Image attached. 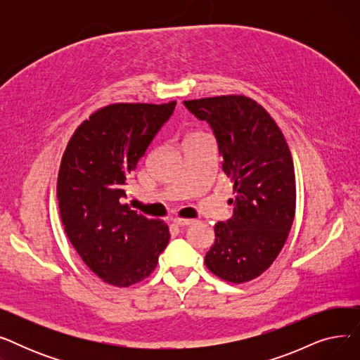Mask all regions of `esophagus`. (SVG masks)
Instances as JSON below:
<instances>
[{"instance_id": "34e87169", "label": "esophagus", "mask_w": 360, "mask_h": 360, "mask_svg": "<svg viewBox=\"0 0 360 360\" xmlns=\"http://www.w3.org/2000/svg\"><path fill=\"white\" fill-rule=\"evenodd\" d=\"M174 223H175L176 226H188V224H191V223H193V220H191V219H181V217H175V219H174Z\"/></svg>"}]
</instances>
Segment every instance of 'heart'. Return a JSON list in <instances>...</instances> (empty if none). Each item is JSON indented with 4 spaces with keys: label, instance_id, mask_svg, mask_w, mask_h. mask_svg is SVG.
I'll use <instances>...</instances> for the list:
<instances>
[{
    "label": "heart",
    "instance_id": "obj_1",
    "mask_svg": "<svg viewBox=\"0 0 360 360\" xmlns=\"http://www.w3.org/2000/svg\"><path fill=\"white\" fill-rule=\"evenodd\" d=\"M200 134H193V136H190V137H188V139H191V137H198Z\"/></svg>",
    "mask_w": 360,
    "mask_h": 360
}]
</instances>
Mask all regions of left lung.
<instances>
[{
    "instance_id": "1",
    "label": "left lung",
    "mask_w": 360,
    "mask_h": 360,
    "mask_svg": "<svg viewBox=\"0 0 360 360\" xmlns=\"http://www.w3.org/2000/svg\"><path fill=\"white\" fill-rule=\"evenodd\" d=\"M214 131L223 172L233 182V216L214 224L204 262L224 281H251L285 247L296 210L290 148L270 113L243 94L185 101Z\"/></svg>"
}]
</instances>
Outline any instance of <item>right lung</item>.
I'll return each instance as SVG.
<instances>
[{
	"mask_svg": "<svg viewBox=\"0 0 360 360\" xmlns=\"http://www.w3.org/2000/svg\"><path fill=\"white\" fill-rule=\"evenodd\" d=\"M176 102L110 103L83 121L61 159L56 197L64 231L106 285L129 288L155 271L169 226L122 204L124 186Z\"/></svg>",
	"mask_w": 360,
	"mask_h": 360,
	"instance_id": "obj_1",
	"label": "right lung"
}]
</instances>
